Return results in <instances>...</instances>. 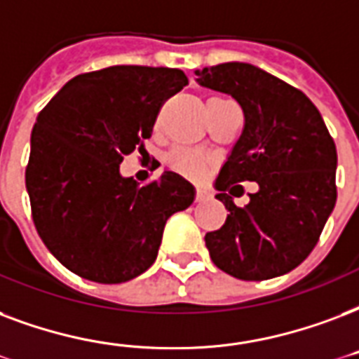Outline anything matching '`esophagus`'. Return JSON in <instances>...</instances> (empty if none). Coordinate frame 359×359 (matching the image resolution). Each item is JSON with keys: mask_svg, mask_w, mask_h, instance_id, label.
I'll return each instance as SVG.
<instances>
[{"mask_svg": "<svg viewBox=\"0 0 359 359\" xmlns=\"http://www.w3.org/2000/svg\"><path fill=\"white\" fill-rule=\"evenodd\" d=\"M210 194L205 188H201V186H198L196 188V201H205V199H209Z\"/></svg>", "mask_w": 359, "mask_h": 359, "instance_id": "1", "label": "esophagus"}]
</instances>
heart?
Wrapping results in <instances>:
<instances>
[{"instance_id":"heart-1","label":"heart","mask_w":359,"mask_h":359,"mask_svg":"<svg viewBox=\"0 0 359 359\" xmlns=\"http://www.w3.org/2000/svg\"><path fill=\"white\" fill-rule=\"evenodd\" d=\"M168 165L173 171L186 177H199L203 173V169L209 163V156L205 154L203 150L188 149V147H175L173 150H169V154L165 156Z\"/></svg>"}]
</instances>
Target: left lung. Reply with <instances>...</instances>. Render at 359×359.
Here are the masks:
<instances>
[{"instance_id": "8db88e82", "label": "left lung", "mask_w": 359, "mask_h": 359, "mask_svg": "<svg viewBox=\"0 0 359 359\" xmlns=\"http://www.w3.org/2000/svg\"><path fill=\"white\" fill-rule=\"evenodd\" d=\"M196 75L205 88L231 95L245 114L215 184L229 215L205 235L210 259L241 280L280 277L313 252L335 207V143L307 95L256 65L228 62ZM243 180L260 190L237 208L225 191Z\"/></svg>"}]
</instances>
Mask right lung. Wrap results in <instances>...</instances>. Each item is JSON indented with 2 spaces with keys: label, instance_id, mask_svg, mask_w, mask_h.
Returning <instances> with one entry per match:
<instances>
[{
  "label": "right lung",
  "instance_id": "obj_1",
  "mask_svg": "<svg viewBox=\"0 0 359 359\" xmlns=\"http://www.w3.org/2000/svg\"><path fill=\"white\" fill-rule=\"evenodd\" d=\"M180 69L113 65L71 79L37 116L26 168L35 229L82 278L118 284L154 264L168 218L194 186L173 171L149 184L120 163L152 135L161 105L184 88Z\"/></svg>",
  "mask_w": 359,
  "mask_h": 359
}]
</instances>
